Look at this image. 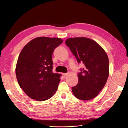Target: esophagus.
<instances>
[{
  "label": "esophagus",
  "mask_w": 128,
  "mask_h": 128,
  "mask_svg": "<svg viewBox=\"0 0 128 128\" xmlns=\"http://www.w3.org/2000/svg\"><path fill=\"white\" fill-rule=\"evenodd\" d=\"M68 75V73H63L62 74V76H63L64 78H66Z\"/></svg>",
  "instance_id": "obj_1"
}]
</instances>
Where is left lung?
<instances>
[{"label": "left lung", "mask_w": 128, "mask_h": 128, "mask_svg": "<svg viewBox=\"0 0 128 128\" xmlns=\"http://www.w3.org/2000/svg\"><path fill=\"white\" fill-rule=\"evenodd\" d=\"M66 43L78 63L85 65L78 73V84L72 88L73 94L84 100L94 98L104 88L109 75L107 53L96 41L88 38H69Z\"/></svg>", "instance_id": "1"}]
</instances>
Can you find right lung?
Returning <instances> with one entry per match:
<instances>
[{"mask_svg":"<svg viewBox=\"0 0 128 128\" xmlns=\"http://www.w3.org/2000/svg\"><path fill=\"white\" fill-rule=\"evenodd\" d=\"M63 40L39 37L30 40L19 54L15 73L20 88L37 101L50 99L56 93L61 74L52 72V54Z\"/></svg>","mask_w":128,"mask_h":128,"instance_id":"right-lung-1","label":"right lung"}]
</instances>
